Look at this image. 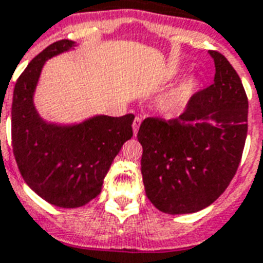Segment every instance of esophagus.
<instances>
[{
	"instance_id": "1",
	"label": "esophagus",
	"mask_w": 263,
	"mask_h": 263,
	"mask_svg": "<svg viewBox=\"0 0 263 263\" xmlns=\"http://www.w3.org/2000/svg\"><path fill=\"white\" fill-rule=\"evenodd\" d=\"M140 123H142V118L140 117H136L134 120V123H132V131H134V135L136 136L138 131H139V127H140Z\"/></svg>"
}]
</instances>
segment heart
I'll return each instance as SVG.
<instances>
[{"label":"heart","mask_w":263,"mask_h":263,"mask_svg":"<svg viewBox=\"0 0 263 263\" xmlns=\"http://www.w3.org/2000/svg\"><path fill=\"white\" fill-rule=\"evenodd\" d=\"M197 84L198 81L196 77L185 78L178 87H175L172 91L168 92L167 95L163 96V99L158 103V110L167 117H174V116L182 113L189 105Z\"/></svg>","instance_id":"heart-1"}]
</instances>
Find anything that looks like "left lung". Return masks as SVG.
<instances>
[{
	"label": "left lung",
	"instance_id": "obj_1",
	"mask_svg": "<svg viewBox=\"0 0 263 263\" xmlns=\"http://www.w3.org/2000/svg\"><path fill=\"white\" fill-rule=\"evenodd\" d=\"M208 53L215 63L212 85L196 93L178 118H146L138 132L146 196L171 215L204 210L225 192L247 138L241 80L225 56Z\"/></svg>",
	"mask_w": 263,
	"mask_h": 263
}]
</instances>
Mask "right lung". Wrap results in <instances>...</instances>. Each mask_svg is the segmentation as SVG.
I'll return each mask as SVG.
<instances>
[{"mask_svg":"<svg viewBox=\"0 0 263 263\" xmlns=\"http://www.w3.org/2000/svg\"><path fill=\"white\" fill-rule=\"evenodd\" d=\"M76 47L60 40L45 48L17 78L12 100V147L20 174L40 197L62 208L83 207L100 193L113 160L132 138L135 118L96 114L59 124L40 116L34 93L45 62Z\"/></svg>","mask_w":263,"mask_h":263,"instance_id":"obj_1","label":"right lung"}]
</instances>
